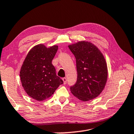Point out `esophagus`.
I'll return each instance as SVG.
<instances>
[{
	"mask_svg": "<svg viewBox=\"0 0 134 134\" xmlns=\"http://www.w3.org/2000/svg\"><path fill=\"white\" fill-rule=\"evenodd\" d=\"M63 80L64 84H66V83H67V79L65 78V77H64V78H63Z\"/></svg>",
	"mask_w": 134,
	"mask_h": 134,
	"instance_id": "34e87169",
	"label": "esophagus"
}]
</instances>
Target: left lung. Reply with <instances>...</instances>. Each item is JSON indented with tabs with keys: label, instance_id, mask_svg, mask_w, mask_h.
<instances>
[{
	"label": "left lung",
	"instance_id": "obj_1",
	"mask_svg": "<svg viewBox=\"0 0 134 134\" xmlns=\"http://www.w3.org/2000/svg\"><path fill=\"white\" fill-rule=\"evenodd\" d=\"M69 48L76 60L77 78L70 91L74 96L83 101L97 98L105 86L108 71L103 54L89 42L80 41Z\"/></svg>",
	"mask_w": 134,
	"mask_h": 134
}]
</instances>
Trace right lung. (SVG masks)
<instances>
[{
  "instance_id": "obj_1",
  "label": "right lung",
  "mask_w": 134,
  "mask_h": 134,
  "mask_svg": "<svg viewBox=\"0 0 134 134\" xmlns=\"http://www.w3.org/2000/svg\"><path fill=\"white\" fill-rule=\"evenodd\" d=\"M57 50V45L49 48L43 44L36 45L27 54L21 66L22 86L27 95L36 100H45L63 83L52 64Z\"/></svg>"
}]
</instances>
